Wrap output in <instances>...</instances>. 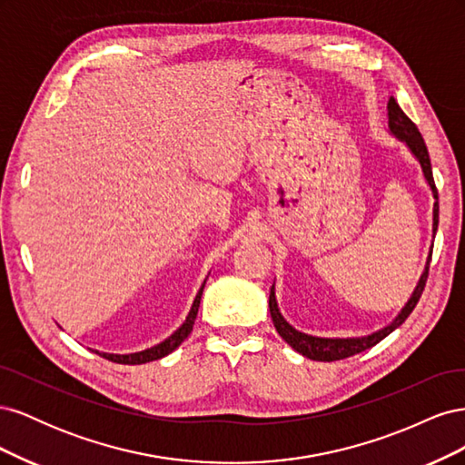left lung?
Returning <instances> with one entry per match:
<instances>
[{"instance_id":"left-lung-1","label":"left lung","mask_w":465,"mask_h":465,"mask_svg":"<svg viewBox=\"0 0 465 465\" xmlns=\"http://www.w3.org/2000/svg\"><path fill=\"white\" fill-rule=\"evenodd\" d=\"M388 128H390L391 135H396L398 139H401V142H405V145L410 147V151L415 154V159L419 161L420 168H423L425 180L429 182V186H430L432 195L436 200L434 209H432V234H436V227H439V192H436V186H434L429 151L423 142V135H420V132L417 130V125L405 116V112L400 108V104L396 103V98L393 96H390V101H388ZM430 254H432V250H430ZM429 263H430V256L427 260L425 272H423V275H420L419 283L411 294V299L407 301V304L401 308V312L396 316V320L388 323L386 328L378 330L367 337H347V340H337L335 337V340H330V337H314V335H308V333L294 330L279 312L277 301H275V285L270 291V312H272L273 326H275L277 333L283 337V340L294 351H297V353H301L302 357L312 359V361L331 362V361H340V359H347V357H353L357 353H362V351L374 347L376 343L382 341L386 335H390L393 330L400 328L401 323L407 320V316L413 312V308L417 306L420 294H423L425 285H427Z\"/></svg>"}]
</instances>
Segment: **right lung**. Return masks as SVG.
I'll return each instance as SVG.
<instances>
[{"label":"right lung","instance_id":"add662e5","mask_svg":"<svg viewBox=\"0 0 465 465\" xmlns=\"http://www.w3.org/2000/svg\"><path fill=\"white\" fill-rule=\"evenodd\" d=\"M203 287H205V281L202 289L198 291V294H195L193 299V304L190 308V314L186 316V322L182 323V326L171 335L166 337L164 341H161L159 345H154L151 349H145V351H139V353H130V355H114V353H101V351H94L96 355H101L112 362H120V364H143V362H149V361H157V359H163L166 357L168 353H173V351L186 340V337L190 335V331L193 330V322H195V316H198V308H200V301H202V294H203Z\"/></svg>","mask_w":465,"mask_h":465}]
</instances>
